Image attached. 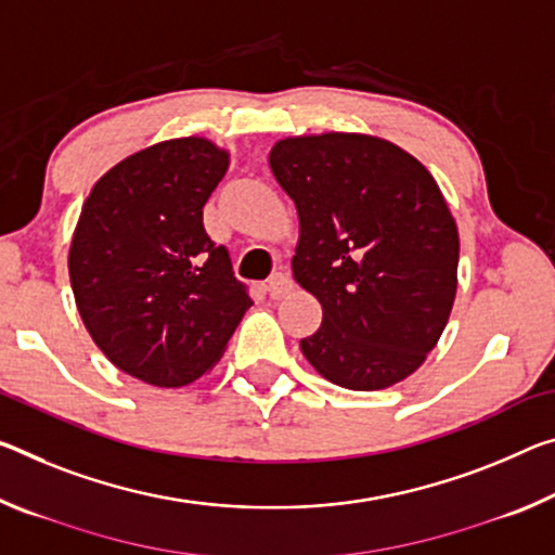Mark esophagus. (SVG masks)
Here are the masks:
<instances>
[{
    "label": "esophagus",
    "mask_w": 555,
    "mask_h": 555,
    "mask_svg": "<svg viewBox=\"0 0 555 555\" xmlns=\"http://www.w3.org/2000/svg\"><path fill=\"white\" fill-rule=\"evenodd\" d=\"M292 288H294L292 276L284 274V271H279V274H274V276L269 279L267 292H269L271 298H284L288 292H292Z\"/></svg>",
    "instance_id": "obj_1"
}]
</instances>
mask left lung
<instances>
[{
	"instance_id": "8db88e82",
	"label": "left lung",
	"mask_w": 555,
	"mask_h": 555,
	"mask_svg": "<svg viewBox=\"0 0 555 555\" xmlns=\"http://www.w3.org/2000/svg\"><path fill=\"white\" fill-rule=\"evenodd\" d=\"M294 199V279L323 306L301 350L325 380L383 390L425 363L450 321L460 234L427 167L363 133L286 138L271 147Z\"/></svg>"
}]
</instances>
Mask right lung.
I'll return each mask as SVG.
<instances>
[{
	"mask_svg": "<svg viewBox=\"0 0 555 555\" xmlns=\"http://www.w3.org/2000/svg\"><path fill=\"white\" fill-rule=\"evenodd\" d=\"M230 153L205 138L138 151L93 184L68 276L86 331L122 373L182 388L212 371L251 306L202 224Z\"/></svg>",
	"mask_w": 555,
	"mask_h": 555,
	"instance_id": "1",
	"label": "right lung"
}]
</instances>
